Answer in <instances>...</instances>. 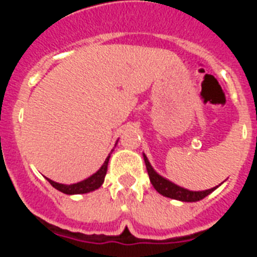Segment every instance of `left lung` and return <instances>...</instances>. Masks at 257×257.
<instances>
[{
    "label": "left lung",
    "instance_id": "1",
    "mask_svg": "<svg viewBox=\"0 0 257 257\" xmlns=\"http://www.w3.org/2000/svg\"><path fill=\"white\" fill-rule=\"evenodd\" d=\"M143 157H144V162L145 166H147V171H148L152 185H153L154 189H156L157 192L165 197H169V198L172 199H178V201L181 202H197L203 199L205 197H207L210 193H212L216 188L220 187V185H217V187H213L211 188V189L199 190V192L179 187L178 184L172 183V181L167 180L166 178L161 176V175L152 167L151 162H149L145 154H143Z\"/></svg>",
    "mask_w": 257,
    "mask_h": 257
}]
</instances>
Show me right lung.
Instances as JSON below:
<instances>
[{
	"label": "right lung",
	"mask_w": 257,
	"mask_h": 257,
	"mask_svg": "<svg viewBox=\"0 0 257 257\" xmlns=\"http://www.w3.org/2000/svg\"><path fill=\"white\" fill-rule=\"evenodd\" d=\"M118 143V140H117ZM115 143V145H117ZM113 149L110 151V153L108 154V157L105 158L104 161L103 166H101L100 169L97 170L95 174H92L91 176H88L87 179L85 180L79 181V183L76 184H60V183H56V181H52L51 179H47L50 184H51L52 187L58 189L59 192L64 193V194H85V193H90V192H94V190L99 189L101 187V184L104 183V178H105L106 175V170H108V162H109V158H110V154H112Z\"/></svg>",
	"instance_id": "right-lung-1"
}]
</instances>
